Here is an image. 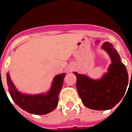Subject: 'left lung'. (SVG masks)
<instances>
[{
	"mask_svg": "<svg viewBox=\"0 0 132 132\" xmlns=\"http://www.w3.org/2000/svg\"><path fill=\"white\" fill-rule=\"evenodd\" d=\"M102 47L110 55L112 63L101 79L94 80L73 72L82 102L87 108L96 110H109L116 106L125 95L128 84V71L117 51L109 42L104 43Z\"/></svg>",
	"mask_w": 132,
	"mask_h": 132,
	"instance_id": "left-lung-1",
	"label": "left lung"
}]
</instances>
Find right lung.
Instances as JSON below:
<instances>
[{"label": "right lung", "instance_id": "obj_1", "mask_svg": "<svg viewBox=\"0 0 132 132\" xmlns=\"http://www.w3.org/2000/svg\"><path fill=\"white\" fill-rule=\"evenodd\" d=\"M65 73L56 75L49 91L38 94H28L18 90L11 80L10 75L6 74L9 93L15 103L22 109L30 114L44 115L53 111L57 107L58 95L62 88Z\"/></svg>", "mask_w": 132, "mask_h": 132}]
</instances>
